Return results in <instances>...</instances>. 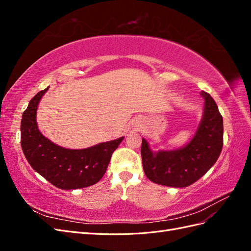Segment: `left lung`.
I'll use <instances>...</instances> for the list:
<instances>
[{
    "mask_svg": "<svg viewBox=\"0 0 251 251\" xmlns=\"http://www.w3.org/2000/svg\"><path fill=\"white\" fill-rule=\"evenodd\" d=\"M203 114L194 136L179 149L151 151L142 138L141 158L146 176L154 183L186 187L203 177L214 165L223 147V118L212 97L201 92Z\"/></svg>",
    "mask_w": 251,
    "mask_h": 251,
    "instance_id": "8db88e82",
    "label": "left lung"
}]
</instances>
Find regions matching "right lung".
<instances>
[{
	"mask_svg": "<svg viewBox=\"0 0 251 251\" xmlns=\"http://www.w3.org/2000/svg\"><path fill=\"white\" fill-rule=\"evenodd\" d=\"M48 89L49 87L40 91L23 113L21 123L23 153L36 173L60 189H77L93 185L102 178L113 151L125 137L80 150L57 146L45 137L36 123L37 107Z\"/></svg>",
	"mask_w": 251,
	"mask_h": 251,
	"instance_id": "obj_1",
	"label": "right lung"
}]
</instances>
